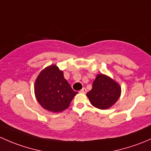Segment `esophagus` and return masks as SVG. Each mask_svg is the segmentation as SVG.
<instances>
[{
	"mask_svg": "<svg viewBox=\"0 0 151 151\" xmlns=\"http://www.w3.org/2000/svg\"><path fill=\"white\" fill-rule=\"evenodd\" d=\"M80 91H81V93H84V94H85V93H86L87 90H86V88H85V87H84V88H82V89Z\"/></svg>",
	"mask_w": 151,
	"mask_h": 151,
	"instance_id": "obj_1",
	"label": "esophagus"
}]
</instances>
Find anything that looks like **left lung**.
<instances>
[{
    "label": "left lung",
    "instance_id": "1",
    "mask_svg": "<svg viewBox=\"0 0 151 151\" xmlns=\"http://www.w3.org/2000/svg\"><path fill=\"white\" fill-rule=\"evenodd\" d=\"M93 106L105 110L116 102L121 95V87L108 76L99 74L92 83V88L86 94Z\"/></svg>",
    "mask_w": 151,
    "mask_h": 151
}]
</instances>
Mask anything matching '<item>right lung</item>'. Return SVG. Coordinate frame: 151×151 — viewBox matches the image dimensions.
<instances>
[{"label":"right lung","mask_w":151,"mask_h":151,"mask_svg":"<svg viewBox=\"0 0 151 151\" xmlns=\"http://www.w3.org/2000/svg\"><path fill=\"white\" fill-rule=\"evenodd\" d=\"M56 65L42 70L35 83V94L40 105L46 110L61 112L68 108L77 94Z\"/></svg>","instance_id":"1"}]
</instances>
